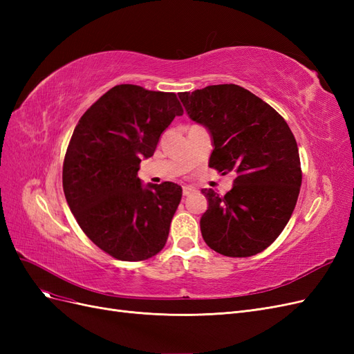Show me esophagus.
<instances>
[{
  "label": "esophagus",
  "instance_id": "34e87169",
  "mask_svg": "<svg viewBox=\"0 0 354 354\" xmlns=\"http://www.w3.org/2000/svg\"><path fill=\"white\" fill-rule=\"evenodd\" d=\"M195 189H192L190 186H185L183 187V196H190L192 194H194Z\"/></svg>",
  "mask_w": 354,
  "mask_h": 354
}]
</instances>
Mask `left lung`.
I'll use <instances>...</instances> for the list:
<instances>
[{
	"label": "left lung",
	"mask_w": 354,
	"mask_h": 354,
	"mask_svg": "<svg viewBox=\"0 0 354 354\" xmlns=\"http://www.w3.org/2000/svg\"><path fill=\"white\" fill-rule=\"evenodd\" d=\"M192 121L208 130L209 167L234 173L224 196L202 189L208 209L201 217L205 243L226 257L264 251L285 229L301 187L298 146L270 104L234 84L180 93Z\"/></svg>",
	"instance_id": "8db88e82"
}]
</instances>
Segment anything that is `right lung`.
<instances>
[{
	"label": "right lung",
	"mask_w": 354,
	"mask_h": 354,
	"mask_svg": "<svg viewBox=\"0 0 354 354\" xmlns=\"http://www.w3.org/2000/svg\"><path fill=\"white\" fill-rule=\"evenodd\" d=\"M180 115L174 93L121 84L75 127L63 162V192L82 232L113 259L142 261L164 248L181 186H143L137 171Z\"/></svg>",
	"instance_id": "right-lung-1"
}]
</instances>
